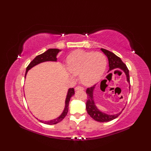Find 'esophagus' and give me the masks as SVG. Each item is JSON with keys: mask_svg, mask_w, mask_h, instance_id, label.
Masks as SVG:
<instances>
[{"mask_svg": "<svg viewBox=\"0 0 151 151\" xmlns=\"http://www.w3.org/2000/svg\"><path fill=\"white\" fill-rule=\"evenodd\" d=\"M75 90L76 91H78V90H81V91H83L84 90V88H82V87H80V86H77L75 88Z\"/></svg>", "mask_w": 151, "mask_h": 151, "instance_id": "esophagus-1", "label": "esophagus"}]
</instances>
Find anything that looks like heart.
Returning <instances> with one entry per match:
<instances>
[{
  "instance_id": "b5f03b06",
  "label": "heart",
  "mask_w": 151,
  "mask_h": 151,
  "mask_svg": "<svg viewBox=\"0 0 151 151\" xmlns=\"http://www.w3.org/2000/svg\"><path fill=\"white\" fill-rule=\"evenodd\" d=\"M106 65V57L102 53L76 50L67 58V74L71 78L79 75L82 84L91 86L101 79Z\"/></svg>"
}]
</instances>
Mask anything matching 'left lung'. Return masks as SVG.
Segmentation results:
<instances>
[{
    "instance_id": "8db88e82",
    "label": "left lung",
    "mask_w": 151,
    "mask_h": 151,
    "mask_svg": "<svg viewBox=\"0 0 151 151\" xmlns=\"http://www.w3.org/2000/svg\"><path fill=\"white\" fill-rule=\"evenodd\" d=\"M101 51L104 53V54L106 55L108 59L109 62V70L108 72H111V70L116 69V68H120L123 72L125 73L127 81L130 84V77H129V71L126 65L124 63L122 62L121 58L116 56L115 53L113 52H111L108 51V50L106 49L101 48ZM106 80L104 79L101 82V84H100V88H101V86L103 84L104 82L106 81ZM96 84L94 85L93 87H91L90 88H88L86 90V93L88 94V101H87L86 108V110L88 113L90 115V116L93 118V119L97 122H108L109 121H111L114 119H115L118 116H119L122 113V111L123 110V108L122 111L119 113H118L115 115H109V114H106L98 108L96 105L95 104L94 99V90L96 88ZM129 89H130V88L129 87Z\"/></svg>"
}]
</instances>
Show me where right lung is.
Wrapping results in <instances>:
<instances>
[{
  "instance_id": "add662e5",
  "label": "right lung",
  "mask_w": 151,
  "mask_h": 151,
  "mask_svg": "<svg viewBox=\"0 0 151 151\" xmlns=\"http://www.w3.org/2000/svg\"><path fill=\"white\" fill-rule=\"evenodd\" d=\"M62 51L60 49H57V48H50L47 50L46 52H45L42 54L36 56L33 60H32L28 67L26 68V74H25V79L26 77L27 73H28V70H29L31 68H33V67L41 63L45 62H57V55L59 52H60ZM75 94L74 92V88H70L68 89L67 91V96L66 99L65 101V108L63 109V111L61 113V115L58 116L57 118H55V119L53 120H50L48 121H43V120H41L37 119L44 124H47V125H54L56 124V123L60 122L63 118L65 117L67 115V114L68 113V104H69V101L70 100L71 97L72 96H74Z\"/></svg>"
}]
</instances>
